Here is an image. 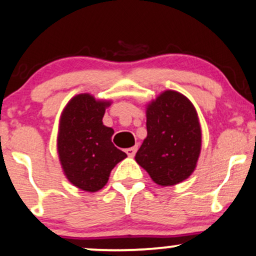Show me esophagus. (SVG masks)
<instances>
[{
    "label": "esophagus",
    "instance_id": "obj_1",
    "mask_svg": "<svg viewBox=\"0 0 256 256\" xmlns=\"http://www.w3.org/2000/svg\"><path fill=\"white\" fill-rule=\"evenodd\" d=\"M136 152H137V146H132V148L126 149V154H128L130 158H134V154H136Z\"/></svg>",
    "mask_w": 256,
    "mask_h": 256
}]
</instances>
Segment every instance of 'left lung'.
Listing matches in <instances>:
<instances>
[{
    "instance_id": "1",
    "label": "left lung",
    "mask_w": 256,
    "mask_h": 256,
    "mask_svg": "<svg viewBox=\"0 0 256 256\" xmlns=\"http://www.w3.org/2000/svg\"><path fill=\"white\" fill-rule=\"evenodd\" d=\"M146 137L134 160L154 183L171 186L198 166L202 132L198 112L186 96L165 90L146 107Z\"/></svg>"
}]
</instances>
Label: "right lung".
Instances as JSON below:
<instances>
[{"instance_id":"1","label":"right lung","mask_w":256,"mask_h":256,"mask_svg":"<svg viewBox=\"0 0 256 256\" xmlns=\"http://www.w3.org/2000/svg\"><path fill=\"white\" fill-rule=\"evenodd\" d=\"M112 101L79 94L64 108L58 122V154L64 174L71 184L88 192L101 190L112 170L128 156L114 146V130L102 118Z\"/></svg>"}]
</instances>
